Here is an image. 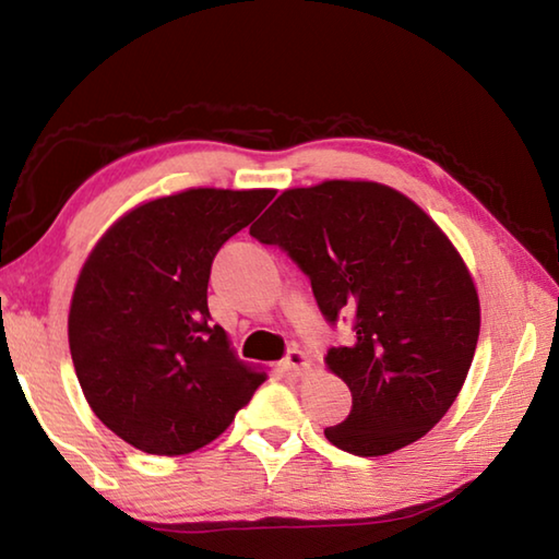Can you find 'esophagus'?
Returning <instances> with one entry per match:
<instances>
[{"instance_id":"obj_1","label":"esophagus","mask_w":559,"mask_h":559,"mask_svg":"<svg viewBox=\"0 0 559 559\" xmlns=\"http://www.w3.org/2000/svg\"><path fill=\"white\" fill-rule=\"evenodd\" d=\"M281 367H283V370H286V372L298 377V374L310 370V359H308L306 353H302V349H288L286 357H283Z\"/></svg>"}]
</instances>
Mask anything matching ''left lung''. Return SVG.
<instances>
[{
    "instance_id": "1",
    "label": "left lung",
    "mask_w": 559,
    "mask_h": 559,
    "mask_svg": "<svg viewBox=\"0 0 559 559\" xmlns=\"http://www.w3.org/2000/svg\"><path fill=\"white\" fill-rule=\"evenodd\" d=\"M249 231L298 263L328 323L355 313V343L325 355L353 392L328 441L384 456L431 431L466 382L480 330L476 286L437 222L386 185L328 179L286 189Z\"/></svg>"
}]
</instances>
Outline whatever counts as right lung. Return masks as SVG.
Wrapping results in <instances>:
<instances>
[{"label":"right lung","mask_w":559,"mask_h":559,"mask_svg":"<svg viewBox=\"0 0 559 559\" xmlns=\"http://www.w3.org/2000/svg\"><path fill=\"white\" fill-rule=\"evenodd\" d=\"M276 189L197 187L122 214L93 246L69 310L86 402L122 441L157 456L212 443L266 382L234 355L206 306L212 261Z\"/></svg>","instance_id":"add662e5"}]
</instances>
